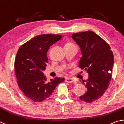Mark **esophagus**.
I'll return each instance as SVG.
<instances>
[{
	"label": "esophagus",
	"mask_w": 124,
	"mask_h": 124,
	"mask_svg": "<svg viewBox=\"0 0 124 124\" xmlns=\"http://www.w3.org/2000/svg\"><path fill=\"white\" fill-rule=\"evenodd\" d=\"M65 82H68V83H73L75 82V80H73L72 78H68L65 79Z\"/></svg>",
	"instance_id": "34e87169"
}]
</instances>
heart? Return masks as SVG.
Instances as JSON below:
<instances>
[{"mask_svg":"<svg viewBox=\"0 0 124 124\" xmlns=\"http://www.w3.org/2000/svg\"><path fill=\"white\" fill-rule=\"evenodd\" d=\"M72 45V43H66V45Z\"/></svg>","mask_w":124,"mask_h":124,"instance_id":"obj_1","label":"heart"}]
</instances>
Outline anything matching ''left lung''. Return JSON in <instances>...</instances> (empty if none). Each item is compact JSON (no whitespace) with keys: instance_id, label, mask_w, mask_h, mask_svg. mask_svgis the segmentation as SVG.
Segmentation results:
<instances>
[{"instance_id":"8db88e82","label":"left lung","mask_w":124,"mask_h":124,"mask_svg":"<svg viewBox=\"0 0 124 124\" xmlns=\"http://www.w3.org/2000/svg\"><path fill=\"white\" fill-rule=\"evenodd\" d=\"M71 38L81 49L82 56L79 67L89 74L88 78L83 81L87 90L79 99L85 102H93L102 96L109 85L113 54L109 45L90 30L75 33Z\"/></svg>"}]
</instances>
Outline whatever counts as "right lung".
<instances>
[{
  "label": "right lung",
  "mask_w": 124,
  "mask_h": 124,
  "mask_svg": "<svg viewBox=\"0 0 124 124\" xmlns=\"http://www.w3.org/2000/svg\"><path fill=\"white\" fill-rule=\"evenodd\" d=\"M62 35L43 34L27 41L19 47L15 61L17 83L24 94L34 102H42L54 92L64 78L55 77L47 81L43 71L48 63L49 47Z\"/></svg>",
  "instance_id": "right-lung-1"
}]
</instances>
